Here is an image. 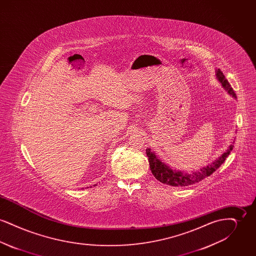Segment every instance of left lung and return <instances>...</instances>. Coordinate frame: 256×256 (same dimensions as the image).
<instances>
[{
  "label": "left lung",
  "mask_w": 256,
  "mask_h": 256,
  "mask_svg": "<svg viewBox=\"0 0 256 256\" xmlns=\"http://www.w3.org/2000/svg\"><path fill=\"white\" fill-rule=\"evenodd\" d=\"M216 76L220 82L222 84V87L232 95V97L236 98V94L234 93L230 82H228L224 74L220 69L216 71ZM232 148H233V145H230L219 158L208 164L206 167H202L200 170L193 172L191 174L172 169L168 165L160 161L158 158L156 156V154L150 150V148H146V154L148 158V163H150L152 174L160 182L168 184L170 186H174V187H184V186H189V185L200 182L207 176H209L210 174H212L224 162V160L230 156Z\"/></svg>",
  "instance_id": "obj_1"
}]
</instances>
